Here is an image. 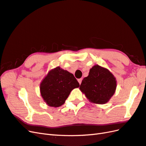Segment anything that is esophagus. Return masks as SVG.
Instances as JSON below:
<instances>
[{"mask_svg":"<svg viewBox=\"0 0 146 146\" xmlns=\"http://www.w3.org/2000/svg\"><path fill=\"white\" fill-rule=\"evenodd\" d=\"M82 80H83V78H80V79H78V82H79V83H80V84H81V82H82Z\"/></svg>","mask_w":146,"mask_h":146,"instance_id":"34e87169","label":"esophagus"}]
</instances>
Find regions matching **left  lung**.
<instances>
[{
	"mask_svg": "<svg viewBox=\"0 0 146 146\" xmlns=\"http://www.w3.org/2000/svg\"><path fill=\"white\" fill-rule=\"evenodd\" d=\"M117 81L109 70L98 65L89 71L88 76L82 81L80 89L91 102L104 104L114 94Z\"/></svg>",
	"mask_w": 146,
	"mask_h": 146,
	"instance_id": "8db88e82",
	"label": "left lung"
}]
</instances>
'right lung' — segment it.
<instances>
[{
  "label": "right lung",
  "mask_w": 146,
  "mask_h": 146,
  "mask_svg": "<svg viewBox=\"0 0 146 146\" xmlns=\"http://www.w3.org/2000/svg\"><path fill=\"white\" fill-rule=\"evenodd\" d=\"M80 84L73 74L59 66L50 70L40 85V94L50 107L62 106L71 91Z\"/></svg>",
  "instance_id": "add662e5"
}]
</instances>
